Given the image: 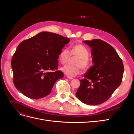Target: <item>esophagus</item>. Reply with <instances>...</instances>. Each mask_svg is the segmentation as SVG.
<instances>
[{
    "mask_svg": "<svg viewBox=\"0 0 134 134\" xmlns=\"http://www.w3.org/2000/svg\"><path fill=\"white\" fill-rule=\"evenodd\" d=\"M67 78H68V79H73V78H71V77H69V76H67Z\"/></svg>",
    "mask_w": 134,
    "mask_h": 134,
    "instance_id": "34e87169",
    "label": "esophagus"
}]
</instances>
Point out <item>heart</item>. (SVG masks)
Listing matches in <instances>:
<instances>
[{"label":"heart","instance_id":"obj_1","mask_svg":"<svg viewBox=\"0 0 134 134\" xmlns=\"http://www.w3.org/2000/svg\"><path fill=\"white\" fill-rule=\"evenodd\" d=\"M71 55L77 57L74 63L75 66L65 65L61 68L60 69L65 74L72 78L80 73L81 68L83 69H86L88 68L89 62L88 59L90 54L88 50L82 44H74L71 46L70 52L66 48L62 49L58 56L59 62L63 64L67 63Z\"/></svg>","mask_w":134,"mask_h":134}]
</instances>
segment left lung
I'll list each match as a JSON object with an SVG mask.
<instances>
[{
    "label": "left lung",
    "mask_w": 134,
    "mask_h": 134,
    "mask_svg": "<svg viewBox=\"0 0 134 134\" xmlns=\"http://www.w3.org/2000/svg\"><path fill=\"white\" fill-rule=\"evenodd\" d=\"M91 48L92 65L80 80L76 97L88 105L106 101L122 82L124 68L115 48L99 39L84 41Z\"/></svg>",
    "instance_id": "left-lung-1"
}]
</instances>
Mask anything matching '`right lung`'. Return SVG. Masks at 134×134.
I'll list each match as a JSON object with an SVG mask.
<instances>
[{"instance_id":"right-lung-1","label":"right lung","mask_w":134,"mask_h":134,"mask_svg":"<svg viewBox=\"0 0 134 134\" xmlns=\"http://www.w3.org/2000/svg\"><path fill=\"white\" fill-rule=\"evenodd\" d=\"M70 39L42 32L20 43L12 59L13 82L25 96L39 99L49 94L54 84L62 78L58 69V56Z\"/></svg>"}]
</instances>
